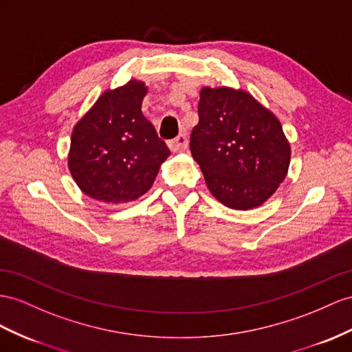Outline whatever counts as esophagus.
Wrapping results in <instances>:
<instances>
[{"instance_id":"34e87169","label":"esophagus","mask_w":352,"mask_h":352,"mask_svg":"<svg viewBox=\"0 0 352 352\" xmlns=\"http://www.w3.org/2000/svg\"><path fill=\"white\" fill-rule=\"evenodd\" d=\"M187 135L186 133H179L177 138L169 142V147L173 151H184L187 148Z\"/></svg>"}]
</instances>
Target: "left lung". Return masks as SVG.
<instances>
[{
	"label": "left lung",
	"mask_w": 352,
	"mask_h": 352,
	"mask_svg": "<svg viewBox=\"0 0 352 352\" xmlns=\"http://www.w3.org/2000/svg\"><path fill=\"white\" fill-rule=\"evenodd\" d=\"M190 151L210 192L232 210L266 202L284 182L290 144L283 126L244 90L204 87Z\"/></svg>",
	"instance_id": "obj_1"
}]
</instances>
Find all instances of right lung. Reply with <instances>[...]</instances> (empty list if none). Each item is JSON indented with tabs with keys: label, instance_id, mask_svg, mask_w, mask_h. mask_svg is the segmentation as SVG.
Returning a JSON list of instances; mask_svg holds the SVG:
<instances>
[{
	"label": "right lung",
	"instance_id": "obj_1",
	"mask_svg": "<svg viewBox=\"0 0 352 352\" xmlns=\"http://www.w3.org/2000/svg\"><path fill=\"white\" fill-rule=\"evenodd\" d=\"M147 87L138 80L107 90L73 131L68 168L87 196L107 204L138 199L170 155L141 105Z\"/></svg>",
	"mask_w": 352,
	"mask_h": 352
}]
</instances>
